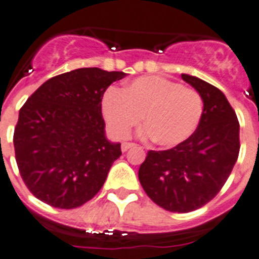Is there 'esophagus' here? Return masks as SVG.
<instances>
[{
    "mask_svg": "<svg viewBox=\"0 0 259 259\" xmlns=\"http://www.w3.org/2000/svg\"><path fill=\"white\" fill-rule=\"evenodd\" d=\"M132 147H135L134 143H123V144H121V152H127L128 149Z\"/></svg>",
    "mask_w": 259,
    "mask_h": 259,
    "instance_id": "1",
    "label": "esophagus"
}]
</instances>
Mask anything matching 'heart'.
I'll list each match as a JSON object with an SVG mask.
<instances>
[{
  "mask_svg": "<svg viewBox=\"0 0 259 259\" xmlns=\"http://www.w3.org/2000/svg\"><path fill=\"white\" fill-rule=\"evenodd\" d=\"M102 114L115 138L125 139L143 123V138H153L161 147L186 141L198 128L203 99L196 90L161 76L134 79L119 92L108 89L102 98Z\"/></svg>",
  "mask_w": 259,
  "mask_h": 259,
  "instance_id": "heart-1",
  "label": "heart"
}]
</instances>
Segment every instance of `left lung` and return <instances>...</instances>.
I'll return each instance as SVG.
<instances>
[{
    "label": "left lung",
    "instance_id": "8db88e82",
    "mask_svg": "<svg viewBox=\"0 0 259 259\" xmlns=\"http://www.w3.org/2000/svg\"><path fill=\"white\" fill-rule=\"evenodd\" d=\"M182 79L203 99L198 128L182 144L149 151L139 181L156 204L170 212H190L213 199L228 180L240 152V124L222 90L190 74Z\"/></svg>",
    "mask_w": 259,
    "mask_h": 259
}]
</instances>
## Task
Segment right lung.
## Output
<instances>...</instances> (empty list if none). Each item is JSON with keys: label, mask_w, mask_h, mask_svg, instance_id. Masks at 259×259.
Segmentation results:
<instances>
[{"label": "right lung", "mask_w": 259, "mask_h": 259, "mask_svg": "<svg viewBox=\"0 0 259 259\" xmlns=\"http://www.w3.org/2000/svg\"><path fill=\"white\" fill-rule=\"evenodd\" d=\"M124 72L79 68L47 79L19 110L15 160L39 200L76 208L102 189L120 143L106 138L102 98Z\"/></svg>", "instance_id": "add662e5"}]
</instances>
